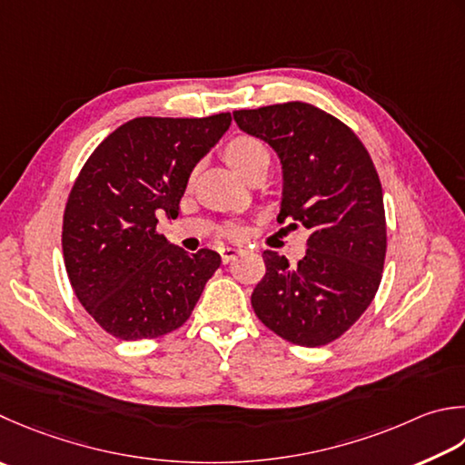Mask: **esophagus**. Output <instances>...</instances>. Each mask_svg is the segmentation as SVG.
Segmentation results:
<instances>
[{
	"mask_svg": "<svg viewBox=\"0 0 465 465\" xmlns=\"http://www.w3.org/2000/svg\"><path fill=\"white\" fill-rule=\"evenodd\" d=\"M220 253H222V262H223V263H230L232 260L238 258L240 250H235V248H223Z\"/></svg>",
	"mask_w": 465,
	"mask_h": 465,
	"instance_id": "obj_1",
	"label": "esophagus"
}]
</instances>
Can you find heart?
<instances>
[{"mask_svg": "<svg viewBox=\"0 0 465 465\" xmlns=\"http://www.w3.org/2000/svg\"><path fill=\"white\" fill-rule=\"evenodd\" d=\"M225 157L243 179H248L252 173L268 171L272 163L268 144L258 139V136L250 134L235 136V139L225 147ZM223 233L227 238H235V235H238V227L232 223L225 225Z\"/></svg>", "mask_w": 465, "mask_h": 465, "instance_id": "obj_1", "label": "heart"}]
</instances>
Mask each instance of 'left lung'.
<instances>
[{"instance_id": "obj_1", "label": "left lung", "mask_w": 465, "mask_h": 465, "mask_svg": "<svg viewBox=\"0 0 465 465\" xmlns=\"http://www.w3.org/2000/svg\"><path fill=\"white\" fill-rule=\"evenodd\" d=\"M233 118L282 161L278 222L311 230L296 266L278 252L262 253L266 274L252 308L280 339L322 347L359 321L383 278L387 222L377 169L351 126L308 103L235 111Z\"/></svg>"}]
</instances>
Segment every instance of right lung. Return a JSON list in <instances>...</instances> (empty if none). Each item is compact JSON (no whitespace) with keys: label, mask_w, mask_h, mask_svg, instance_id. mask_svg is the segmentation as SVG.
<instances>
[{"label":"right lung","mask_w":465,"mask_h":465,"mask_svg":"<svg viewBox=\"0 0 465 465\" xmlns=\"http://www.w3.org/2000/svg\"><path fill=\"white\" fill-rule=\"evenodd\" d=\"M230 124V113L133 118L80 169L64 207V263L78 302L114 339L177 331L220 268V253H185L157 223L179 215L195 163Z\"/></svg>","instance_id":"1"}]
</instances>
